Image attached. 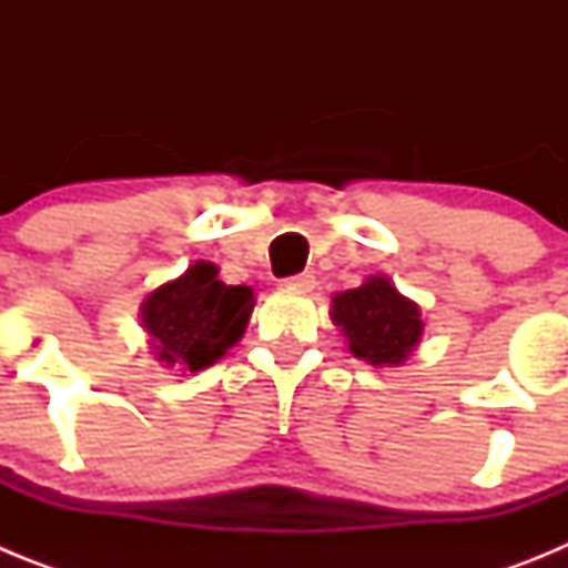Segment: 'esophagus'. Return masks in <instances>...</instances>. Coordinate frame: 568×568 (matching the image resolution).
<instances>
[{
	"instance_id": "obj_1",
	"label": "esophagus",
	"mask_w": 568,
	"mask_h": 568,
	"mask_svg": "<svg viewBox=\"0 0 568 568\" xmlns=\"http://www.w3.org/2000/svg\"><path fill=\"white\" fill-rule=\"evenodd\" d=\"M284 287L287 290H298V293H310L315 287V275L313 273H298L284 278Z\"/></svg>"
}]
</instances>
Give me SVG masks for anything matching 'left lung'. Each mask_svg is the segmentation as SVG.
Here are the masks:
<instances>
[{"label":"left lung","instance_id":"1","mask_svg":"<svg viewBox=\"0 0 568 568\" xmlns=\"http://www.w3.org/2000/svg\"><path fill=\"white\" fill-rule=\"evenodd\" d=\"M333 321L349 338L355 358H364L375 366H395L406 361L424 333L420 310L404 298L389 284V278L381 275L335 295Z\"/></svg>","mask_w":568,"mask_h":568}]
</instances>
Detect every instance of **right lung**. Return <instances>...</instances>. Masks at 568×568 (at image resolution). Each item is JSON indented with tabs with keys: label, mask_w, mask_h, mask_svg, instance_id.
Segmentation results:
<instances>
[{
	"label": "right lung",
	"mask_w": 568,
	"mask_h": 568,
	"mask_svg": "<svg viewBox=\"0 0 568 568\" xmlns=\"http://www.w3.org/2000/svg\"><path fill=\"white\" fill-rule=\"evenodd\" d=\"M215 273V264L199 261L182 278L153 290L142 304L155 358L168 366L199 373L222 358L247 327L253 287H230Z\"/></svg>",
	"instance_id": "add662e5"
}]
</instances>
